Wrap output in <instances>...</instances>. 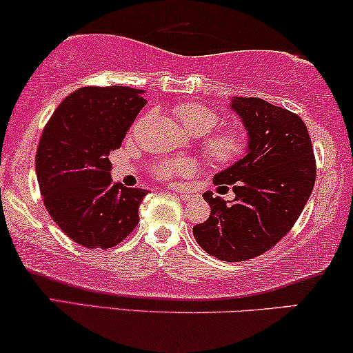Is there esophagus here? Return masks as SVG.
I'll use <instances>...</instances> for the list:
<instances>
[{"mask_svg": "<svg viewBox=\"0 0 353 353\" xmlns=\"http://www.w3.org/2000/svg\"><path fill=\"white\" fill-rule=\"evenodd\" d=\"M176 191V194L181 197V199H194L196 197V194H192V192H188V191H178V190H175Z\"/></svg>", "mask_w": 353, "mask_h": 353, "instance_id": "obj_1", "label": "esophagus"}]
</instances>
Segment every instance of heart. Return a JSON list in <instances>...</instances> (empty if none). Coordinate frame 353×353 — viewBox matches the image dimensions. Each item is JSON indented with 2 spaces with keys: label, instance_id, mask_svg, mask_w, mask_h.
I'll use <instances>...</instances> for the list:
<instances>
[{
  "label": "heart",
  "instance_id": "1",
  "mask_svg": "<svg viewBox=\"0 0 353 353\" xmlns=\"http://www.w3.org/2000/svg\"><path fill=\"white\" fill-rule=\"evenodd\" d=\"M175 115L183 128L192 137H202L215 128L219 123V114L205 108L204 104L185 103L175 108ZM202 149L207 157L220 165H231L244 157L248 151V138L243 132L234 128L216 130L202 139ZM197 170V163L191 159H165L154 163L151 172L159 180H170L173 176L192 175Z\"/></svg>",
  "mask_w": 353,
  "mask_h": 353
}]
</instances>
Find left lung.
Wrapping results in <instances>:
<instances>
[{
    "instance_id": "1",
    "label": "left lung",
    "mask_w": 353,
    "mask_h": 353,
    "mask_svg": "<svg viewBox=\"0 0 353 353\" xmlns=\"http://www.w3.org/2000/svg\"><path fill=\"white\" fill-rule=\"evenodd\" d=\"M231 109L248 132L245 156L214 176L233 185L226 202L202 194L210 216L192 234L207 254L223 262L259 257L281 241L302 214L316 178L305 123L297 114L260 98H233Z\"/></svg>"
}]
</instances>
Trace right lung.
Listing matches in <instances>:
<instances>
[{
	"mask_svg": "<svg viewBox=\"0 0 353 353\" xmlns=\"http://www.w3.org/2000/svg\"><path fill=\"white\" fill-rule=\"evenodd\" d=\"M143 90L83 86L59 104L43 130L35 167L46 210L88 249H109L137 228L149 191L114 183L109 154L144 105Z\"/></svg>",
	"mask_w": 353,
	"mask_h": 353,
	"instance_id": "right-lung-1",
	"label": "right lung"
}]
</instances>
